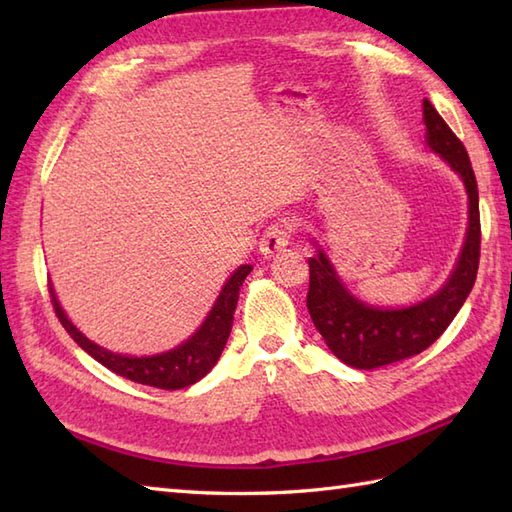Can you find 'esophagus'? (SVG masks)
I'll return each instance as SVG.
<instances>
[{
    "label": "esophagus",
    "mask_w": 512,
    "mask_h": 512,
    "mask_svg": "<svg viewBox=\"0 0 512 512\" xmlns=\"http://www.w3.org/2000/svg\"><path fill=\"white\" fill-rule=\"evenodd\" d=\"M292 233H295V228H292V224L286 220L270 224L262 235V242H259V250H262L264 255L279 253L281 248H286L290 244Z\"/></svg>",
    "instance_id": "obj_1"
}]
</instances>
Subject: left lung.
<instances>
[{
  "mask_svg": "<svg viewBox=\"0 0 512 512\" xmlns=\"http://www.w3.org/2000/svg\"><path fill=\"white\" fill-rule=\"evenodd\" d=\"M422 105L429 147L460 173L469 191V233H466L460 262L447 286L416 306L398 310L365 306L341 286L332 264L321 250L317 257H310V290L306 303L314 328L321 332L336 358L358 369L396 363L436 343L469 297L477 266H480V195H477V180L469 154L429 99H424Z\"/></svg>",
  "mask_w": 512,
  "mask_h": 512,
  "instance_id": "8db88e82",
  "label": "left lung"
}]
</instances>
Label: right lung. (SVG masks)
Masks as SVG:
<instances>
[{
	"instance_id": "obj_1",
	"label": "right lung",
	"mask_w": 512,
	"mask_h": 512,
	"mask_svg": "<svg viewBox=\"0 0 512 512\" xmlns=\"http://www.w3.org/2000/svg\"><path fill=\"white\" fill-rule=\"evenodd\" d=\"M250 270H253V266H239L235 270L231 279L226 281V286L222 288L220 297H217L209 317H206V321L202 323V328L195 332L187 343H182L171 352L143 356V358L114 354L85 339V336L68 321V317H65L57 297H54L50 281H48V292H50L54 314L59 317L63 328L68 330L72 339L101 365L112 369L114 374L134 380V383H140V385H149L158 389H180V387H189L193 383H198L200 378H204L211 372L213 365L217 363V358H220L224 345L228 341V334H231V328H233V314L239 299V286L244 284V279L248 277Z\"/></svg>"
}]
</instances>
